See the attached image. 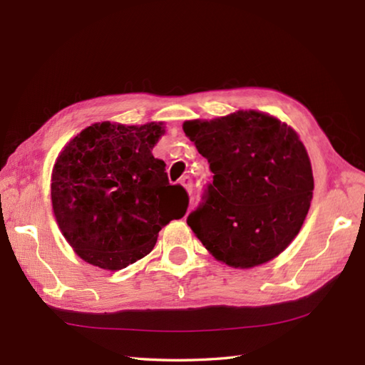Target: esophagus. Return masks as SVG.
<instances>
[{
    "mask_svg": "<svg viewBox=\"0 0 365 365\" xmlns=\"http://www.w3.org/2000/svg\"><path fill=\"white\" fill-rule=\"evenodd\" d=\"M180 185L188 191V195H191V192H192V180H191L190 175H185L180 180Z\"/></svg>",
    "mask_w": 365,
    "mask_h": 365,
    "instance_id": "1",
    "label": "esophagus"
}]
</instances>
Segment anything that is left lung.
Here are the masks:
<instances>
[{
  "label": "left lung",
  "instance_id": "1",
  "mask_svg": "<svg viewBox=\"0 0 365 365\" xmlns=\"http://www.w3.org/2000/svg\"><path fill=\"white\" fill-rule=\"evenodd\" d=\"M185 135L210 163L207 200L188 226L216 260L252 268L277 257L306 220L311 160L297 131L274 115L238 110L185 120Z\"/></svg>",
  "mask_w": 365,
  "mask_h": 365
}]
</instances>
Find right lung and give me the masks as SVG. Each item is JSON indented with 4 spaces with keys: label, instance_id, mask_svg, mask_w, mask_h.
Masks as SVG:
<instances>
[{
    "label": "right lung",
    "instance_id": "add662e5",
    "mask_svg": "<svg viewBox=\"0 0 365 365\" xmlns=\"http://www.w3.org/2000/svg\"><path fill=\"white\" fill-rule=\"evenodd\" d=\"M165 131L163 122H97L58 155L53 213L84 262L125 268L153 250L161 227L187 213V191L169 183L165 161L152 153Z\"/></svg>",
    "mask_w": 365,
    "mask_h": 365
}]
</instances>
